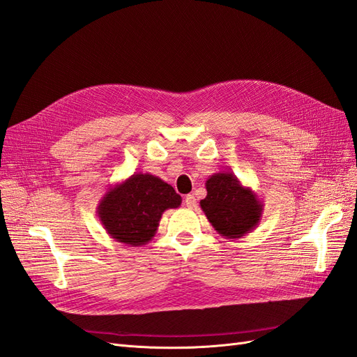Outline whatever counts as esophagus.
I'll list each match as a JSON object with an SVG mask.
<instances>
[{
	"instance_id": "1",
	"label": "esophagus",
	"mask_w": 357,
	"mask_h": 357,
	"mask_svg": "<svg viewBox=\"0 0 357 357\" xmlns=\"http://www.w3.org/2000/svg\"><path fill=\"white\" fill-rule=\"evenodd\" d=\"M185 204L188 208H195L197 207V198L193 195H186L185 197Z\"/></svg>"
}]
</instances>
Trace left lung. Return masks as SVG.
<instances>
[{
	"label": "left lung",
	"instance_id": "1",
	"mask_svg": "<svg viewBox=\"0 0 357 357\" xmlns=\"http://www.w3.org/2000/svg\"><path fill=\"white\" fill-rule=\"evenodd\" d=\"M205 189L207 197L199 205L220 236L241 238L261 222L262 201L250 188L243 186L234 172H215L205 181Z\"/></svg>",
	"mask_w": 357,
	"mask_h": 357
}]
</instances>
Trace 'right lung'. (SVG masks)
<instances>
[{"label":"right lung","mask_w":357,"mask_h":357,"mask_svg":"<svg viewBox=\"0 0 357 357\" xmlns=\"http://www.w3.org/2000/svg\"><path fill=\"white\" fill-rule=\"evenodd\" d=\"M180 204L181 197L168 183L135 172L105 192L96 214L112 238L138 247L152 241L164 211Z\"/></svg>","instance_id":"1"}]
</instances>
